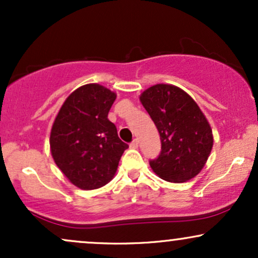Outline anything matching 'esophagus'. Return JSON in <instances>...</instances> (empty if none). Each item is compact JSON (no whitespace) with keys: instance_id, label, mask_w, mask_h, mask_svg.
<instances>
[{"instance_id":"esophagus-1","label":"esophagus","mask_w":258,"mask_h":258,"mask_svg":"<svg viewBox=\"0 0 258 258\" xmlns=\"http://www.w3.org/2000/svg\"><path fill=\"white\" fill-rule=\"evenodd\" d=\"M130 148H132V149H137V148H138V139H135V141H133L132 143L130 144Z\"/></svg>"}]
</instances>
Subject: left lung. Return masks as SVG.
Returning <instances> with one entry per match:
<instances>
[{"label": "left lung", "instance_id": "left-lung-1", "mask_svg": "<svg viewBox=\"0 0 258 258\" xmlns=\"http://www.w3.org/2000/svg\"><path fill=\"white\" fill-rule=\"evenodd\" d=\"M155 123L161 153L150 161L160 178L184 183L205 166L214 146L212 128L197 102L177 86L158 84L139 96Z\"/></svg>", "mask_w": 258, "mask_h": 258}]
</instances>
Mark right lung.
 I'll list each match as a JSON object with an SVG mask.
<instances>
[{
  "mask_svg": "<svg viewBox=\"0 0 258 258\" xmlns=\"http://www.w3.org/2000/svg\"><path fill=\"white\" fill-rule=\"evenodd\" d=\"M115 99L116 93L104 86H81L65 99L52 125V158L69 182L84 190L110 182L128 148L108 119Z\"/></svg>",
  "mask_w": 258,
  "mask_h": 258,
  "instance_id": "add662e5",
  "label": "right lung"
}]
</instances>
